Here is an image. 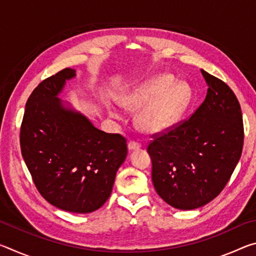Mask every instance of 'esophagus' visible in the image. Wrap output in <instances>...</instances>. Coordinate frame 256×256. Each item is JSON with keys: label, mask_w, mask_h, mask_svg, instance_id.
I'll return each mask as SVG.
<instances>
[{"label": "esophagus", "mask_w": 256, "mask_h": 256, "mask_svg": "<svg viewBox=\"0 0 256 256\" xmlns=\"http://www.w3.org/2000/svg\"><path fill=\"white\" fill-rule=\"evenodd\" d=\"M128 148L130 151H133V150H138L141 148L140 144H138V142H134V141H130L128 144Z\"/></svg>", "instance_id": "esophagus-1"}]
</instances>
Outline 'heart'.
<instances>
[{
    "label": "heart",
    "instance_id": "heart-1",
    "mask_svg": "<svg viewBox=\"0 0 256 256\" xmlns=\"http://www.w3.org/2000/svg\"><path fill=\"white\" fill-rule=\"evenodd\" d=\"M174 82L172 74L162 73L118 97V104L125 110H138L134 124L138 131L154 136L170 130L178 120L188 105L190 94L184 84Z\"/></svg>",
    "mask_w": 256,
    "mask_h": 256
}]
</instances>
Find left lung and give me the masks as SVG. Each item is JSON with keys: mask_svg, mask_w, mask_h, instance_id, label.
Instances as JSON below:
<instances>
[{"mask_svg": "<svg viewBox=\"0 0 256 256\" xmlns=\"http://www.w3.org/2000/svg\"><path fill=\"white\" fill-rule=\"evenodd\" d=\"M204 102L190 118L148 146L152 183L180 210L206 206L219 196L240 162L244 142L240 105L232 90L201 70Z\"/></svg>", "mask_w": 256, "mask_h": 256, "instance_id": "left-lung-1", "label": "left lung"}]
</instances>
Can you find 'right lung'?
Wrapping results in <instances>:
<instances>
[{"label": "right lung", "instance_id": "obj_1", "mask_svg": "<svg viewBox=\"0 0 256 256\" xmlns=\"http://www.w3.org/2000/svg\"><path fill=\"white\" fill-rule=\"evenodd\" d=\"M64 68L40 82L26 104L21 154L37 190L50 204L89 214L110 198L128 154L126 140L105 133L58 96L76 78Z\"/></svg>", "mask_w": 256, "mask_h": 256}]
</instances>
